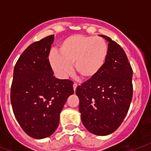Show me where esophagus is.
I'll list each match as a JSON object with an SVG mask.
<instances>
[{
  "label": "esophagus",
  "mask_w": 151,
  "mask_h": 151,
  "mask_svg": "<svg viewBox=\"0 0 151 151\" xmlns=\"http://www.w3.org/2000/svg\"><path fill=\"white\" fill-rule=\"evenodd\" d=\"M77 87H78V85H77L76 83H73V91H74V92L76 91V88H77Z\"/></svg>",
  "instance_id": "1"
}]
</instances>
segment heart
<instances>
[{
  "instance_id": "obj_1",
  "label": "heart",
  "mask_w": 151,
  "mask_h": 151,
  "mask_svg": "<svg viewBox=\"0 0 151 151\" xmlns=\"http://www.w3.org/2000/svg\"><path fill=\"white\" fill-rule=\"evenodd\" d=\"M58 53L52 52L48 60L59 78H66L72 66L83 79L89 80L98 74L105 64L108 45L103 38L76 34L67 37L59 44Z\"/></svg>"
}]
</instances>
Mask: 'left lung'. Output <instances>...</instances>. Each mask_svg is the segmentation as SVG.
I'll list each match as a JSON object with an SVG mask.
<instances>
[{
  "mask_svg": "<svg viewBox=\"0 0 151 151\" xmlns=\"http://www.w3.org/2000/svg\"><path fill=\"white\" fill-rule=\"evenodd\" d=\"M108 55L98 74L76 89L84 126L91 133L107 136L121 125L132 99V69L124 51L109 37Z\"/></svg>",
  "mask_w": 151,
  "mask_h": 151,
  "instance_id": "8db88e82",
  "label": "left lung"
}]
</instances>
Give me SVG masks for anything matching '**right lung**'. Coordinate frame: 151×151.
<instances>
[{"instance_id":"obj_1","label":"right lung","mask_w":151,"mask_h":151,"mask_svg":"<svg viewBox=\"0 0 151 151\" xmlns=\"http://www.w3.org/2000/svg\"><path fill=\"white\" fill-rule=\"evenodd\" d=\"M54 35L31 44L15 64L11 88L13 113L32 138L45 139L58 128L66 99L74 93L73 81L54 77L48 55Z\"/></svg>"}]
</instances>
